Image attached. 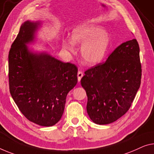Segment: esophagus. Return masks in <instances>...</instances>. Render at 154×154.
<instances>
[{"mask_svg": "<svg viewBox=\"0 0 154 154\" xmlns=\"http://www.w3.org/2000/svg\"><path fill=\"white\" fill-rule=\"evenodd\" d=\"M77 75H78V80H79V81H80L82 77L83 76V73H82V72H81V71H79Z\"/></svg>", "mask_w": 154, "mask_h": 154, "instance_id": "1", "label": "esophagus"}]
</instances>
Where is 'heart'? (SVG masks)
Here are the masks:
<instances>
[{
    "instance_id": "1",
    "label": "heart",
    "mask_w": 154,
    "mask_h": 154,
    "mask_svg": "<svg viewBox=\"0 0 154 154\" xmlns=\"http://www.w3.org/2000/svg\"><path fill=\"white\" fill-rule=\"evenodd\" d=\"M71 41H64L63 47L69 52H74V45H80V52L84 63L87 65H95L105 58L109 47V35L100 26L82 23L72 30Z\"/></svg>"
}]
</instances>
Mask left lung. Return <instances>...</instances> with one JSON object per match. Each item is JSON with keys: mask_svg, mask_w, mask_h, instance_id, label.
I'll return each mask as SVG.
<instances>
[{"mask_svg": "<svg viewBox=\"0 0 154 154\" xmlns=\"http://www.w3.org/2000/svg\"><path fill=\"white\" fill-rule=\"evenodd\" d=\"M140 48L136 39L118 46L104 63L85 71L81 85L87 112L98 125L115 122L129 110L141 82Z\"/></svg>", "mask_w": 154, "mask_h": 154, "instance_id": "left-lung-1", "label": "left lung"}]
</instances>
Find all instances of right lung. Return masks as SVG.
<instances>
[{
	"label": "right lung",
	"instance_id": "add662e5",
	"mask_svg": "<svg viewBox=\"0 0 154 154\" xmlns=\"http://www.w3.org/2000/svg\"><path fill=\"white\" fill-rule=\"evenodd\" d=\"M40 22L25 21L9 52V91L21 113L41 126H53L60 120L66 97L75 86L78 67L46 52L33 53Z\"/></svg>",
	"mask_w": 154,
	"mask_h": 154
}]
</instances>
